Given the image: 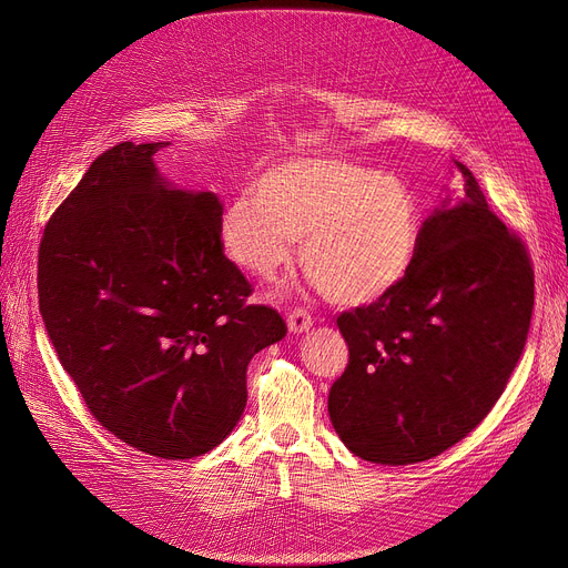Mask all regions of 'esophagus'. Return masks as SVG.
<instances>
[{
	"instance_id": "obj_1",
	"label": "esophagus",
	"mask_w": 568,
	"mask_h": 568,
	"mask_svg": "<svg viewBox=\"0 0 568 568\" xmlns=\"http://www.w3.org/2000/svg\"><path fill=\"white\" fill-rule=\"evenodd\" d=\"M313 326V317H311V313H306L304 308H294L290 315H287V329H290V334H306L308 329Z\"/></svg>"
}]
</instances>
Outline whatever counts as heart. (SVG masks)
<instances>
[{"label":"heart","instance_id":"obj_1","mask_svg":"<svg viewBox=\"0 0 568 568\" xmlns=\"http://www.w3.org/2000/svg\"><path fill=\"white\" fill-rule=\"evenodd\" d=\"M219 221L225 255L274 281L302 239V266L326 300L366 306L394 292L422 244V212L396 176L341 159H292L262 172Z\"/></svg>","mask_w":568,"mask_h":568}]
</instances>
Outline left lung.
Instances as JSON below:
<instances>
[{
  "label": "left lung",
  "instance_id": "1",
  "mask_svg": "<svg viewBox=\"0 0 568 568\" xmlns=\"http://www.w3.org/2000/svg\"><path fill=\"white\" fill-rule=\"evenodd\" d=\"M422 225L409 276L338 317L349 347L329 392L334 430L379 465L439 456L479 426L525 349L534 272L520 239L490 212L474 174Z\"/></svg>",
  "mask_w": 568,
  "mask_h": 568
}]
</instances>
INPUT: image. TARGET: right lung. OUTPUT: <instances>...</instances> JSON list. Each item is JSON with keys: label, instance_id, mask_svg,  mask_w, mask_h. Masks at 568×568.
<instances>
[{"label": "right lung", "instance_id": "1", "mask_svg": "<svg viewBox=\"0 0 568 568\" xmlns=\"http://www.w3.org/2000/svg\"><path fill=\"white\" fill-rule=\"evenodd\" d=\"M165 144L119 142L59 204L39 248V311L94 419L138 452L186 460L232 433L251 359L287 326L246 304L219 195L161 176Z\"/></svg>", "mask_w": 568, "mask_h": 568}]
</instances>
